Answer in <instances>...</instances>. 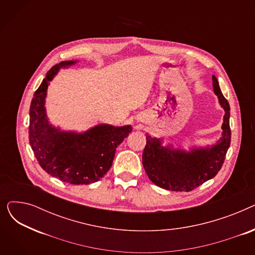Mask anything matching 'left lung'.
<instances>
[{"mask_svg": "<svg viewBox=\"0 0 255 255\" xmlns=\"http://www.w3.org/2000/svg\"><path fill=\"white\" fill-rule=\"evenodd\" d=\"M214 93L225 112L222 135L219 140L206 148H193L190 152L163 145V138L146 134L142 153V165L149 179L157 186L171 191H191L220 170L231 144L230 104L222 95L216 76H212Z\"/></svg>", "mask_w": 255, "mask_h": 255, "instance_id": "obj_1", "label": "left lung"}]
</instances>
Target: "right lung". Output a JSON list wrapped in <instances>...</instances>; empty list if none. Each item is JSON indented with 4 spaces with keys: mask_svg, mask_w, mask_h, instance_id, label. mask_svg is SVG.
<instances>
[{
    "mask_svg": "<svg viewBox=\"0 0 255 255\" xmlns=\"http://www.w3.org/2000/svg\"><path fill=\"white\" fill-rule=\"evenodd\" d=\"M77 61H63L51 67L34 94L30 107L29 140L37 161L48 175L73 185L99 181L112 167L116 149L132 131L130 125L100 124L83 132L63 131L46 116L45 98L50 80Z\"/></svg>",
    "mask_w": 255,
    "mask_h": 255,
    "instance_id": "right-lung-1",
    "label": "right lung"
}]
</instances>
